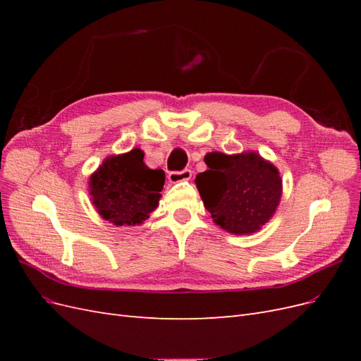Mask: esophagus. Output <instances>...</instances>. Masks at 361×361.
I'll list each match as a JSON object with an SVG mask.
<instances>
[{
  "instance_id": "1",
  "label": "esophagus",
  "mask_w": 361,
  "mask_h": 361,
  "mask_svg": "<svg viewBox=\"0 0 361 361\" xmlns=\"http://www.w3.org/2000/svg\"><path fill=\"white\" fill-rule=\"evenodd\" d=\"M192 176V171L190 169H185L182 171H170L169 173V180L171 183H178L182 180H190Z\"/></svg>"
}]
</instances>
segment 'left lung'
<instances>
[{"instance_id": "left-lung-1", "label": "left lung", "mask_w": 361, "mask_h": 361, "mask_svg": "<svg viewBox=\"0 0 361 361\" xmlns=\"http://www.w3.org/2000/svg\"><path fill=\"white\" fill-rule=\"evenodd\" d=\"M207 170L195 185L215 224L233 235H250L274 215L281 199V178L276 166L256 152L204 157Z\"/></svg>"}]
</instances>
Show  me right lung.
Instances as JSON below:
<instances>
[{
	"label": "right lung",
	"instance_id": "add662e5",
	"mask_svg": "<svg viewBox=\"0 0 361 361\" xmlns=\"http://www.w3.org/2000/svg\"><path fill=\"white\" fill-rule=\"evenodd\" d=\"M143 158L140 149L108 157L90 176L92 202L104 220L135 226L158 207L166 173L149 169Z\"/></svg>",
	"mask_w": 361,
	"mask_h": 361
}]
</instances>
